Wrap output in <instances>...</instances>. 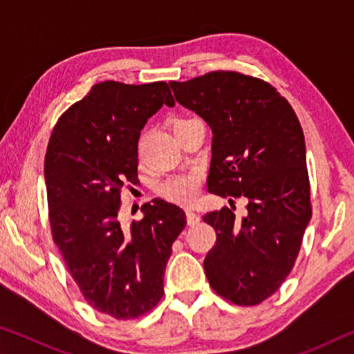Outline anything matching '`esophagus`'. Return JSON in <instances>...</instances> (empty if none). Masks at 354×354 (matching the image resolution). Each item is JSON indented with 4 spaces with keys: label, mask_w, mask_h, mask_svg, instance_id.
<instances>
[{
    "label": "esophagus",
    "mask_w": 354,
    "mask_h": 354,
    "mask_svg": "<svg viewBox=\"0 0 354 354\" xmlns=\"http://www.w3.org/2000/svg\"><path fill=\"white\" fill-rule=\"evenodd\" d=\"M185 218H187V223L190 226H194L200 221V215L195 214L194 211H190V209H187V211H185Z\"/></svg>",
    "instance_id": "34e87169"
}]
</instances>
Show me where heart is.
<instances>
[{
	"label": "heart",
	"mask_w": 354,
	"mask_h": 354,
	"mask_svg": "<svg viewBox=\"0 0 354 354\" xmlns=\"http://www.w3.org/2000/svg\"><path fill=\"white\" fill-rule=\"evenodd\" d=\"M184 120L187 118H176L173 122V127L179 122H184ZM201 181L203 173L198 169H194L184 173H176V175L164 179L162 183L158 184V192L164 198L178 203V205H192L198 200Z\"/></svg>",
	"instance_id": "1"
}]
</instances>
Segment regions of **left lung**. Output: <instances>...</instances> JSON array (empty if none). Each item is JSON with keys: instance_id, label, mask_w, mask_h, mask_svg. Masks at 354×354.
I'll return each instance as SVG.
<instances>
[{"instance_id": "left-lung-1", "label": "left lung", "mask_w": 354, "mask_h": 354, "mask_svg": "<svg viewBox=\"0 0 354 354\" xmlns=\"http://www.w3.org/2000/svg\"><path fill=\"white\" fill-rule=\"evenodd\" d=\"M170 87L214 133L207 190L248 200L242 220L227 207L203 215L217 234L205 259L207 281L227 301L256 306L289 277L313 215L301 124L272 84L241 71Z\"/></svg>"}]
</instances>
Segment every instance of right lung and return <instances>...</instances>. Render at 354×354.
Listing matches in <instances>:
<instances>
[{"label": "right lung", "mask_w": 354, "mask_h": 354, "mask_svg": "<svg viewBox=\"0 0 354 354\" xmlns=\"http://www.w3.org/2000/svg\"><path fill=\"white\" fill-rule=\"evenodd\" d=\"M162 104H175L164 81L93 84L59 117L45 154L53 241L88 306L117 320L160 301L171 245L187 225L162 198L145 203L131 226L120 221L122 190L139 181L140 131Z\"/></svg>", "instance_id": "1"}]
</instances>
